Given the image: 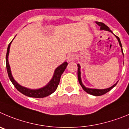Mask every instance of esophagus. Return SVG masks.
<instances>
[{"label": "esophagus", "mask_w": 129, "mask_h": 129, "mask_svg": "<svg viewBox=\"0 0 129 129\" xmlns=\"http://www.w3.org/2000/svg\"><path fill=\"white\" fill-rule=\"evenodd\" d=\"M74 55H73V54H71V55H68L67 57V60L68 62L73 61L74 60Z\"/></svg>", "instance_id": "esophagus-1"}]
</instances>
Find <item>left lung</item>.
<instances>
[{
	"instance_id": "obj_1",
	"label": "left lung",
	"mask_w": 129,
	"mask_h": 129,
	"mask_svg": "<svg viewBox=\"0 0 129 129\" xmlns=\"http://www.w3.org/2000/svg\"><path fill=\"white\" fill-rule=\"evenodd\" d=\"M96 23H97L99 26H101V30H104L109 31V32H111V33H113V32H112V31L109 29V27H108L107 25H106L104 23H103L96 22ZM116 36V39H117L118 41L119 44H120V47H121V52H122L123 55V50H122V46H121V42H120V38H119L118 36ZM78 81H79V84H80V85L81 86V87L83 88V89L85 90V92H87V93H89V94L92 95H95V96L103 95L105 94V93H106L107 92H108L109 91H110V90H111L113 88L115 87V86L116 85V84H117V83H116L115 85H113L112 86H111L110 88H106V89H102V90H100V89H92V88H86L83 85L82 82H81V72H80V68H81V67H80L79 64H78Z\"/></svg>"
}]
</instances>
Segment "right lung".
Returning a JSON list of instances; mask_svg holds the SVG:
<instances>
[{"mask_svg": "<svg viewBox=\"0 0 129 129\" xmlns=\"http://www.w3.org/2000/svg\"><path fill=\"white\" fill-rule=\"evenodd\" d=\"M12 41L9 44L8 47V50H7V53H6V68L7 71H8V76L10 79L12 83L13 84L15 88L18 90L19 92H21L23 95L28 97H34V98H43V97H47V96L50 95L51 93H53L55 90H56L58 85L59 83H60V78L62 74L64 72L65 69H66V67L67 66V62H65L60 66H58L57 68L55 69V73H54L52 79H51V81L48 83L47 85H46L44 87L41 88L39 89H36V90H31V89H28L27 88H25L24 86H21L19 85L16 81H15L13 78V76H12L10 66L9 64V61H8V56H9V49H10V46L11 44Z\"/></svg>", "mask_w": 129, "mask_h": 129, "instance_id": "1", "label": "right lung"}]
</instances>
